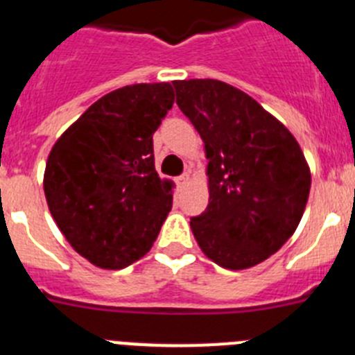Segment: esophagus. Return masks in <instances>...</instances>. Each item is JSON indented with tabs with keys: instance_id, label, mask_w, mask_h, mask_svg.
<instances>
[{
	"instance_id": "obj_1",
	"label": "esophagus",
	"mask_w": 355,
	"mask_h": 355,
	"mask_svg": "<svg viewBox=\"0 0 355 355\" xmlns=\"http://www.w3.org/2000/svg\"><path fill=\"white\" fill-rule=\"evenodd\" d=\"M188 181H190V174H183V175H180V178H178V184H180V187H184V184L188 183Z\"/></svg>"
}]
</instances>
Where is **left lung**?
Instances as JSON below:
<instances>
[{
	"label": "left lung",
	"instance_id": "obj_1",
	"mask_svg": "<svg viewBox=\"0 0 355 355\" xmlns=\"http://www.w3.org/2000/svg\"><path fill=\"white\" fill-rule=\"evenodd\" d=\"M175 103L205 142L209 202L190 218L216 265H259L295 233L311 171L293 135L256 99L218 80L172 81Z\"/></svg>",
	"mask_w": 355,
	"mask_h": 355
}]
</instances>
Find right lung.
I'll return each mask as SVG.
<instances>
[{"mask_svg": "<svg viewBox=\"0 0 355 355\" xmlns=\"http://www.w3.org/2000/svg\"><path fill=\"white\" fill-rule=\"evenodd\" d=\"M174 105L171 83H137L97 99L55 142L44 193L56 225L80 256L105 270L144 258L172 208L174 183L159 180L153 135Z\"/></svg>", "mask_w": 355, "mask_h": 355, "instance_id": "obj_1", "label": "right lung"}]
</instances>
